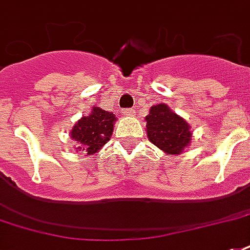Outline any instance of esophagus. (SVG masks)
Instances as JSON below:
<instances>
[{"mask_svg": "<svg viewBox=\"0 0 250 250\" xmlns=\"http://www.w3.org/2000/svg\"><path fill=\"white\" fill-rule=\"evenodd\" d=\"M122 114L125 116H132L135 115V111L134 108H123V110H122Z\"/></svg>", "mask_w": 250, "mask_h": 250, "instance_id": "obj_1", "label": "esophagus"}]
</instances>
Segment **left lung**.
Returning <instances> with one entry per match:
<instances>
[{
    "label": "left lung",
    "instance_id": "left-lung-1",
    "mask_svg": "<svg viewBox=\"0 0 250 250\" xmlns=\"http://www.w3.org/2000/svg\"><path fill=\"white\" fill-rule=\"evenodd\" d=\"M146 120L149 142L164 152L176 155L183 152V149L189 144L192 134L188 123L172 112L166 104L151 107Z\"/></svg>",
    "mask_w": 250,
    "mask_h": 250
}]
</instances>
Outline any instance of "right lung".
Instances as JSON below:
<instances>
[{"instance_id":"right-lung-1","label":"right lung","mask_w":250,"mask_h":250,"mask_svg":"<svg viewBox=\"0 0 250 250\" xmlns=\"http://www.w3.org/2000/svg\"><path fill=\"white\" fill-rule=\"evenodd\" d=\"M115 120L112 112L94 107L91 114L83 116L71 131V138L79 144L78 151L83 149L87 155L99 151L110 140Z\"/></svg>"}]
</instances>
